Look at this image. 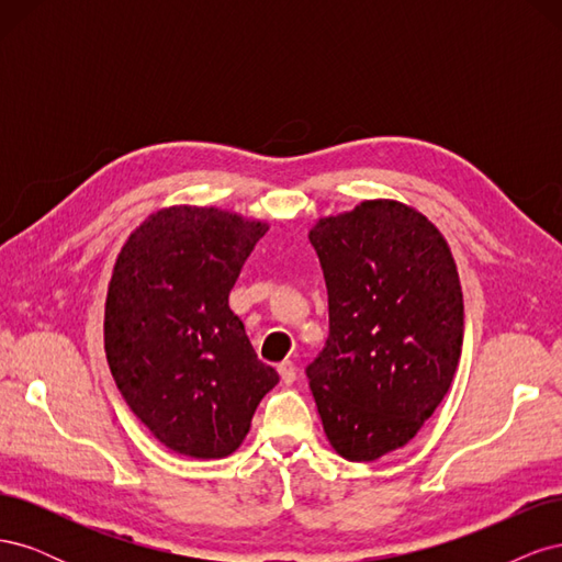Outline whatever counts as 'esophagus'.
<instances>
[{"label": "esophagus", "instance_id": "34e87169", "mask_svg": "<svg viewBox=\"0 0 562 562\" xmlns=\"http://www.w3.org/2000/svg\"><path fill=\"white\" fill-rule=\"evenodd\" d=\"M279 375H281V382H283L285 386H291V384L295 382V378H297L295 363H293V361H283V363H279Z\"/></svg>", "mask_w": 562, "mask_h": 562}]
</instances>
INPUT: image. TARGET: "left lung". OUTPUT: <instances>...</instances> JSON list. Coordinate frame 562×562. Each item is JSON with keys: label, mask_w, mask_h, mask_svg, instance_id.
I'll list each match as a JSON object with an SVG mask.
<instances>
[{"label": "left lung", "mask_w": 562, "mask_h": 562, "mask_svg": "<svg viewBox=\"0 0 562 562\" xmlns=\"http://www.w3.org/2000/svg\"><path fill=\"white\" fill-rule=\"evenodd\" d=\"M330 337L307 368L333 450L375 462L419 434L462 356L464 297L446 236L396 199L361 201L310 229Z\"/></svg>", "instance_id": "1"}]
</instances>
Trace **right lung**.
<instances>
[{"instance_id":"1","label":"right lung","mask_w":562,"mask_h":562,"mask_svg":"<svg viewBox=\"0 0 562 562\" xmlns=\"http://www.w3.org/2000/svg\"><path fill=\"white\" fill-rule=\"evenodd\" d=\"M267 229L258 217L180 203L149 213L114 260L103 326L112 378L133 415L178 454L239 450L279 382L229 310Z\"/></svg>"}]
</instances>
